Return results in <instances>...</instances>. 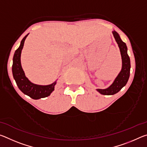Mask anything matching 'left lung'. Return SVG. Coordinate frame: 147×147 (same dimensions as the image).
<instances>
[{"label":"left lung","mask_w":147,"mask_h":147,"mask_svg":"<svg viewBox=\"0 0 147 147\" xmlns=\"http://www.w3.org/2000/svg\"><path fill=\"white\" fill-rule=\"evenodd\" d=\"M114 38L120 49L121 58H122V69L120 73L116 77L111 85L108 88L102 89H97L96 90L102 94L104 95H112L121 90L124 86H126V83L130 77V59L127 53V47L125 43L121 40L119 35L115 30L112 32Z\"/></svg>","instance_id":"left-lung-1"}]
</instances>
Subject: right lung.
<instances>
[{"label":"right lung","instance_id":"obj_1","mask_svg":"<svg viewBox=\"0 0 147 147\" xmlns=\"http://www.w3.org/2000/svg\"><path fill=\"white\" fill-rule=\"evenodd\" d=\"M28 35V34H27L22 39L19 47L15 52L13 58L12 73H13V78L16 80V82L20 90L30 98L37 100V99L45 98L49 96L54 90V86L56 84V81L50 85L41 86L32 83L26 77L21 66V54L24 46V41Z\"/></svg>","mask_w":147,"mask_h":147}]
</instances>
